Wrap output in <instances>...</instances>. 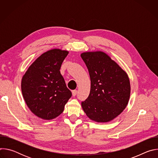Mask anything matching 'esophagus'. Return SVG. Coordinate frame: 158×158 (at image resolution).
I'll return each instance as SVG.
<instances>
[{
	"mask_svg": "<svg viewBox=\"0 0 158 158\" xmlns=\"http://www.w3.org/2000/svg\"><path fill=\"white\" fill-rule=\"evenodd\" d=\"M72 93H73V96H76V94H77V90H73Z\"/></svg>",
	"mask_w": 158,
	"mask_h": 158,
	"instance_id": "1",
	"label": "esophagus"
}]
</instances>
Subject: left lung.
<instances>
[{
	"mask_svg": "<svg viewBox=\"0 0 158 158\" xmlns=\"http://www.w3.org/2000/svg\"><path fill=\"white\" fill-rule=\"evenodd\" d=\"M81 56L91 79L90 93L81 102L82 107L93 121H110L128 104L131 87L127 74L103 52H86Z\"/></svg>",
	"mask_w": 158,
	"mask_h": 158,
	"instance_id": "8db88e82",
	"label": "left lung"
}]
</instances>
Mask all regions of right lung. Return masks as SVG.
<instances>
[{"mask_svg":"<svg viewBox=\"0 0 158 158\" xmlns=\"http://www.w3.org/2000/svg\"><path fill=\"white\" fill-rule=\"evenodd\" d=\"M69 52L54 49L39 56L22 77L21 89L30 110L37 117L50 120L59 116L72 96L60 73Z\"/></svg>","mask_w":158,"mask_h":158,"instance_id":"right-lung-1","label":"right lung"}]
</instances>
